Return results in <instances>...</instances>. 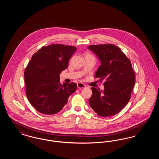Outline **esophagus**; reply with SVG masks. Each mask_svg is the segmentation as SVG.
Listing matches in <instances>:
<instances>
[{
  "label": "esophagus",
  "mask_w": 159,
  "mask_h": 159,
  "mask_svg": "<svg viewBox=\"0 0 159 159\" xmlns=\"http://www.w3.org/2000/svg\"><path fill=\"white\" fill-rule=\"evenodd\" d=\"M77 88L79 89H84L86 88V86L82 83H77Z\"/></svg>",
  "instance_id": "esophagus-1"
}]
</instances>
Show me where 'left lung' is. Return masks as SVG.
<instances>
[{"label": "left lung", "instance_id": "left-lung-1", "mask_svg": "<svg viewBox=\"0 0 159 159\" xmlns=\"http://www.w3.org/2000/svg\"><path fill=\"white\" fill-rule=\"evenodd\" d=\"M88 49L101 61L95 77L106 80L104 89L92 87L89 104L99 116L119 113L130 98L135 83V75L130 61L120 49L111 44L90 45Z\"/></svg>", "mask_w": 159, "mask_h": 159}]
</instances>
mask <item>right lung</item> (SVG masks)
I'll use <instances>...</instances> for the list:
<instances>
[{"instance_id":"add662e5","label":"right lung","mask_w":159,"mask_h":159,"mask_svg":"<svg viewBox=\"0 0 159 159\" xmlns=\"http://www.w3.org/2000/svg\"><path fill=\"white\" fill-rule=\"evenodd\" d=\"M76 51L75 46L53 44L43 46L32 56L24 71L26 95L40 113H57L76 91V83L60 82L61 73Z\"/></svg>"}]
</instances>
